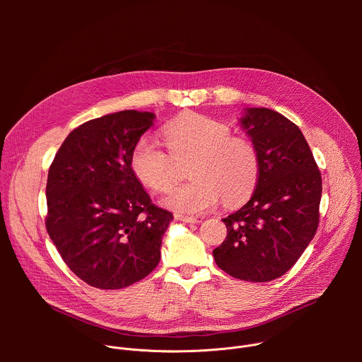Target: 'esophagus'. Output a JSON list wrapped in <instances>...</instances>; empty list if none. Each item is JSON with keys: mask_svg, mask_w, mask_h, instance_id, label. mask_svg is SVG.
Masks as SVG:
<instances>
[{"mask_svg": "<svg viewBox=\"0 0 362 362\" xmlns=\"http://www.w3.org/2000/svg\"><path fill=\"white\" fill-rule=\"evenodd\" d=\"M175 218H176L177 221H183V222H187V223H197V222H199V221H197L196 218H193V216H186V215H180V214L175 215Z\"/></svg>", "mask_w": 362, "mask_h": 362, "instance_id": "34e87169", "label": "esophagus"}]
</instances>
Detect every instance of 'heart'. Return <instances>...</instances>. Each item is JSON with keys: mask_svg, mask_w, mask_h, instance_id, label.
Here are the masks:
<instances>
[{"mask_svg": "<svg viewBox=\"0 0 362 362\" xmlns=\"http://www.w3.org/2000/svg\"><path fill=\"white\" fill-rule=\"evenodd\" d=\"M165 151L159 143L143 136L132 150L130 166L137 180L153 192H169L177 183L176 162L192 160V180L172 192L168 208L182 214H202L223 200L228 206L246 202L256 189L261 162L253 141L235 136L228 124L192 115L163 127Z\"/></svg>", "mask_w": 362, "mask_h": 362, "instance_id": "b5f03b06", "label": "heart"}]
</instances>
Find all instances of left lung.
I'll list each match as a JSON object with an SVG mask.
<instances>
[{
	"label": "left lung",
	"mask_w": 362,
	"mask_h": 362,
	"mask_svg": "<svg viewBox=\"0 0 362 362\" xmlns=\"http://www.w3.org/2000/svg\"><path fill=\"white\" fill-rule=\"evenodd\" d=\"M242 124L257 148L261 173L250 200L228 218L214 250L230 276L269 282L286 274L320 225L322 177L299 127L271 109H247Z\"/></svg>",
	"instance_id": "obj_1"
}]
</instances>
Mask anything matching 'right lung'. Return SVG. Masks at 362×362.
Segmentation results:
<instances>
[{
  "label": "right lung",
  "mask_w": 362,
  "mask_h": 362,
  "mask_svg": "<svg viewBox=\"0 0 362 362\" xmlns=\"http://www.w3.org/2000/svg\"><path fill=\"white\" fill-rule=\"evenodd\" d=\"M154 115L124 110L88 120L48 169L45 229L66 265L98 289H122L160 262L173 215L151 203L130 166Z\"/></svg>",
  "instance_id": "add662e5"
}]
</instances>
